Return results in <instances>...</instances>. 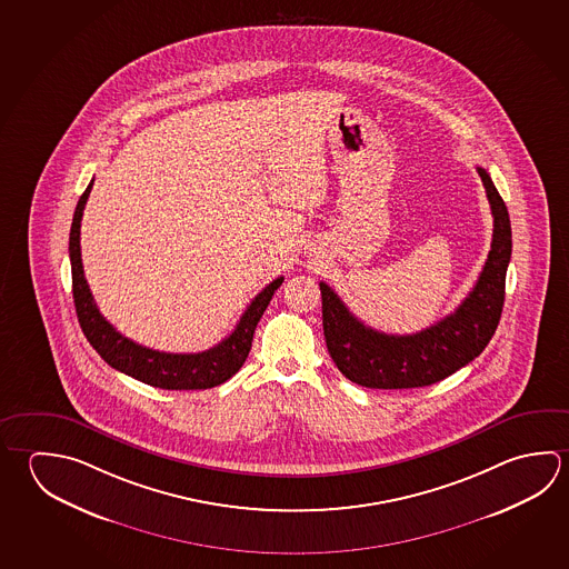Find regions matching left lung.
<instances>
[{
  "label": "left lung",
  "mask_w": 569,
  "mask_h": 569,
  "mask_svg": "<svg viewBox=\"0 0 569 569\" xmlns=\"http://www.w3.org/2000/svg\"><path fill=\"white\" fill-rule=\"evenodd\" d=\"M493 216L491 250L478 281L453 313L411 336H389L359 321L326 281L321 318L329 356L353 383L371 389L423 388L468 366L498 329L506 271L511 258V223L488 171L478 168Z\"/></svg>",
  "instance_id": "obj_1"
}]
</instances>
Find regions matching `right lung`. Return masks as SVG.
Returning a JSON list of instances; mask_svg holds the SVG:
<instances>
[{
  "label": "right lung",
  "mask_w": 569,
  "mask_h": 569,
  "mask_svg": "<svg viewBox=\"0 0 569 569\" xmlns=\"http://www.w3.org/2000/svg\"><path fill=\"white\" fill-rule=\"evenodd\" d=\"M91 186L93 180L81 193L70 231L73 303L80 319L81 331L90 341L91 348L96 349L111 368L133 379H140L153 388L210 389L236 376L250 353L256 326L268 308L271 296L276 293V289L280 288L283 278L271 281L270 286H266L256 298L251 299L248 309L241 313L236 329L218 346L200 353H166L158 349L143 348L140 343L121 336L120 331L101 316L83 276L80 228Z\"/></svg>",
  "instance_id": "right-lung-1"
}]
</instances>
